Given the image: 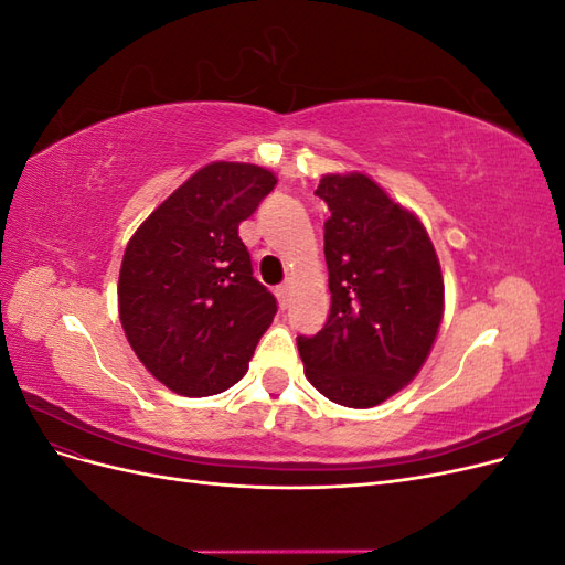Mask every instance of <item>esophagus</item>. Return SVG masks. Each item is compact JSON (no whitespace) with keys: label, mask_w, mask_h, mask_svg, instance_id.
<instances>
[{"label":"esophagus","mask_w":565,"mask_h":565,"mask_svg":"<svg viewBox=\"0 0 565 565\" xmlns=\"http://www.w3.org/2000/svg\"><path fill=\"white\" fill-rule=\"evenodd\" d=\"M276 297H278L280 306L285 309L287 301H289V285H278V287H276Z\"/></svg>","instance_id":"34e87169"}]
</instances>
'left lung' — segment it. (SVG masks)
Wrapping results in <instances>:
<instances>
[{
  "label": "left lung",
  "instance_id": "8db88e82",
  "mask_svg": "<svg viewBox=\"0 0 565 565\" xmlns=\"http://www.w3.org/2000/svg\"><path fill=\"white\" fill-rule=\"evenodd\" d=\"M330 316L297 347L309 382L330 401L372 407L424 365L443 318V278L415 214L365 174L322 177Z\"/></svg>",
  "mask_w": 565,
  "mask_h": 565
}]
</instances>
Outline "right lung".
<instances>
[{
    "label": "right lung",
    "instance_id": "add662e5",
    "mask_svg": "<svg viewBox=\"0 0 565 565\" xmlns=\"http://www.w3.org/2000/svg\"><path fill=\"white\" fill-rule=\"evenodd\" d=\"M276 183L256 164H207L143 221L125 249L119 320L139 361L181 396L233 386L278 313L237 235Z\"/></svg>",
    "mask_w": 565,
    "mask_h": 565
}]
</instances>
